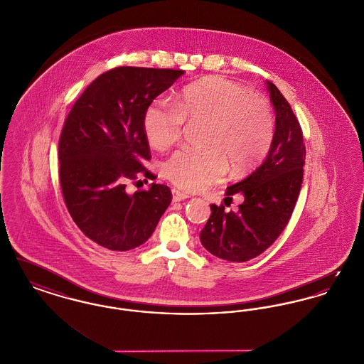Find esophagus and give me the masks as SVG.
<instances>
[{
    "label": "esophagus",
    "mask_w": 364,
    "mask_h": 364,
    "mask_svg": "<svg viewBox=\"0 0 364 364\" xmlns=\"http://www.w3.org/2000/svg\"><path fill=\"white\" fill-rule=\"evenodd\" d=\"M172 196H173V202H181V200H186L190 198L187 193H183L177 190L172 191Z\"/></svg>",
    "instance_id": "obj_1"
}]
</instances>
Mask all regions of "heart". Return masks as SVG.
<instances>
[{"label": "heart", "instance_id": "1", "mask_svg": "<svg viewBox=\"0 0 364 364\" xmlns=\"http://www.w3.org/2000/svg\"><path fill=\"white\" fill-rule=\"evenodd\" d=\"M208 122V151L183 149L164 166V173L186 191H200L225 176L228 161L235 172L257 164L267 153L274 119L266 100L225 77L210 76L186 87L177 104L156 100L143 117L149 143L166 150L181 135L184 120Z\"/></svg>", "mask_w": 364, "mask_h": 364}]
</instances>
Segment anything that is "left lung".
Wrapping results in <instances>:
<instances>
[{
  "label": "left lung",
  "instance_id": "obj_1",
  "mask_svg": "<svg viewBox=\"0 0 364 364\" xmlns=\"http://www.w3.org/2000/svg\"><path fill=\"white\" fill-rule=\"evenodd\" d=\"M266 87L276 112L269 153L252 173L226 188L230 200L242 195L239 210L210 205L211 215L199 235L220 259L247 262L267 250L288 224L301 188L306 147L300 124L277 87L269 80Z\"/></svg>",
  "mask_w": 364,
  "mask_h": 364
}]
</instances>
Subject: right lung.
I'll use <instances>...</instances> for the list:
<instances>
[{"label":"right lung","mask_w":364,"mask_h":364,"mask_svg":"<svg viewBox=\"0 0 364 364\" xmlns=\"http://www.w3.org/2000/svg\"><path fill=\"white\" fill-rule=\"evenodd\" d=\"M184 70L120 67L87 87L70 109L60 144V183L72 220L92 242L129 251L147 242L172 202L168 186L134 195L128 180L147 176L146 109Z\"/></svg>","instance_id":"1"}]
</instances>
